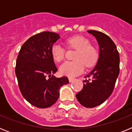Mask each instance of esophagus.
<instances>
[{
    "label": "esophagus",
    "instance_id": "1",
    "mask_svg": "<svg viewBox=\"0 0 132 132\" xmlns=\"http://www.w3.org/2000/svg\"><path fill=\"white\" fill-rule=\"evenodd\" d=\"M69 80L70 82H73V80H74V79L72 77H69Z\"/></svg>",
    "mask_w": 132,
    "mask_h": 132
}]
</instances>
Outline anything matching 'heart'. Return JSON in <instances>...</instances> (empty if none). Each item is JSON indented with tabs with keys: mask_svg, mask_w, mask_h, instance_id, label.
Segmentation results:
<instances>
[{
	"mask_svg": "<svg viewBox=\"0 0 132 132\" xmlns=\"http://www.w3.org/2000/svg\"><path fill=\"white\" fill-rule=\"evenodd\" d=\"M65 44L68 49H74L77 51L73 56L74 61H66L61 65L59 72L62 75L74 77L83 71L85 66L91 67L97 61V50L83 36H75L67 38ZM51 54L56 62H61L65 59V50L60 44H55L51 49Z\"/></svg>",
	"mask_w": 132,
	"mask_h": 132,
	"instance_id": "heart-1",
	"label": "heart"
}]
</instances>
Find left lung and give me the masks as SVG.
Segmentation results:
<instances>
[{
	"instance_id": "obj_1",
	"label": "left lung",
	"mask_w": 132,
	"mask_h": 132,
	"mask_svg": "<svg viewBox=\"0 0 132 132\" xmlns=\"http://www.w3.org/2000/svg\"><path fill=\"white\" fill-rule=\"evenodd\" d=\"M88 32L98 43L99 58L93 71L85 77L83 88L76 94V98L83 106L93 108L103 103L112 93L120 72V55L109 36L96 30H88Z\"/></svg>"
}]
</instances>
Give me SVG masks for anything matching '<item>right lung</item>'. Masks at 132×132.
Listing matches in <instances>:
<instances>
[{
	"mask_svg": "<svg viewBox=\"0 0 132 132\" xmlns=\"http://www.w3.org/2000/svg\"><path fill=\"white\" fill-rule=\"evenodd\" d=\"M59 38L57 34L51 31L31 36L22 45L16 59L15 73L20 90L28 102L38 108L52 106L59 98L60 87L69 83L67 77L53 75L57 69L51 49Z\"/></svg>",
	"mask_w": 132,
	"mask_h": 132,
	"instance_id": "add662e5",
	"label": "right lung"
}]
</instances>
